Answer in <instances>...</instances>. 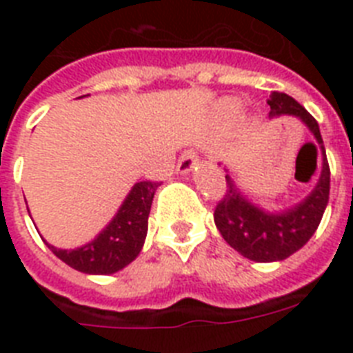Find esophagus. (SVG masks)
Returning <instances> with one entry per match:
<instances>
[{
  "mask_svg": "<svg viewBox=\"0 0 353 353\" xmlns=\"http://www.w3.org/2000/svg\"><path fill=\"white\" fill-rule=\"evenodd\" d=\"M198 155L194 154V152H185V154L179 157V161H177V174H190V172L198 166Z\"/></svg>",
  "mask_w": 353,
  "mask_h": 353,
  "instance_id": "34e87169",
  "label": "esophagus"
}]
</instances>
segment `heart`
<instances>
[{
    "label": "heart",
    "mask_w": 353,
    "mask_h": 353,
    "mask_svg": "<svg viewBox=\"0 0 353 353\" xmlns=\"http://www.w3.org/2000/svg\"><path fill=\"white\" fill-rule=\"evenodd\" d=\"M227 108H229V110H236V102H229V104H227Z\"/></svg>",
    "instance_id": "1"
}]
</instances>
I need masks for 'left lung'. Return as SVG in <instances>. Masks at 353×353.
I'll list each match as a JSON object with an SVG mask.
<instances>
[{"mask_svg":"<svg viewBox=\"0 0 353 353\" xmlns=\"http://www.w3.org/2000/svg\"><path fill=\"white\" fill-rule=\"evenodd\" d=\"M269 117L299 119L315 139L323 166L312 192L282 210H268L247 196L227 170V192L214 210V223L229 245L252 262H280L306 245L323 220L330 198V166L317 121L293 99L273 91L268 101Z\"/></svg>","mask_w":353,"mask_h":353,"instance_id":"8db88e82","label":"left lung"}]
</instances>
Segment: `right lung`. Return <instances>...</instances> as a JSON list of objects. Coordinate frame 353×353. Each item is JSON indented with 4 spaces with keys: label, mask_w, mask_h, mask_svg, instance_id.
Returning a JSON list of instances; mask_svg holds the SVG:
<instances>
[{
    "label": "right lung",
    "mask_w": 353,
    "mask_h": 353,
    "mask_svg": "<svg viewBox=\"0 0 353 353\" xmlns=\"http://www.w3.org/2000/svg\"><path fill=\"white\" fill-rule=\"evenodd\" d=\"M159 183H135L110 223L88 243L74 249L47 247L69 268L85 274H113L139 256L148 232V214ZM30 216V212H29Z\"/></svg>",
    "instance_id": "add662e5"
}]
</instances>
